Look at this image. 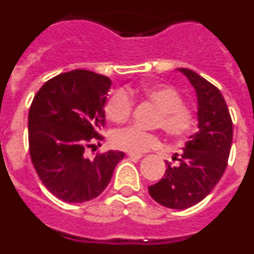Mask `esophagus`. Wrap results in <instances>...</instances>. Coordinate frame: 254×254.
I'll use <instances>...</instances> for the list:
<instances>
[{
    "label": "esophagus",
    "instance_id": "1",
    "mask_svg": "<svg viewBox=\"0 0 254 254\" xmlns=\"http://www.w3.org/2000/svg\"><path fill=\"white\" fill-rule=\"evenodd\" d=\"M128 158L132 160H138L142 158V154H137V152H128Z\"/></svg>",
    "mask_w": 254,
    "mask_h": 254
}]
</instances>
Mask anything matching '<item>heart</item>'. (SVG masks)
Here are the masks:
<instances>
[{"label":"heart","mask_w":254,"mask_h":254,"mask_svg":"<svg viewBox=\"0 0 254 254\" xmlns=\"http://www.w3.org/2000/svg\"><path fill=\"white\" fill-rule=\"evenodd\" d=\"M128 93L132 96H141L158 108L160 112L155 126L160 127L169 137L183 140L193 128V113L183 105V99L178 91L168 85L158 84L146 85L140 90L128 89V93L117 90L104 107L105 116L111 122L120 125L129 120L133 111V102ZM111 141L116 149L128 152H145L160 145L159 136L136 127H127L113 132Z\"/></svg>","instance_id":"obj_1"}]
</instances>
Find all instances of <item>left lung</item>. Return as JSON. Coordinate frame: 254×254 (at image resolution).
Segmentation results:
<instances>
[{"instance_id":"obj_1","label":"left lung","mask_w":254,"mask_h":254,"mask_svg":"<svg viewBox=\"0 0 254 254\" xmlns=\"http://www.w3.org/2000/svg\"><path fill=\"white\" fill-rule=\"evenodd\" d=\"M178 69L196 90L198 131L186 142L179 165L167 161L164 178L150 186L149 193L165 207L185 210L202 201L223 177L232 147L233 122L216 86L192 69Z\"/></svg>"}]
</instances>
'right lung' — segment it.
<instances>
[{"label": "right lung", "instance_id": "1", "mask_svg": "<svg viewBox=\"0 0 254 254\" xmlns=\"http://www.w3.org/2000/svg\"><path fill=\"white\" fill-rule=\"evenodd\" d=\"M111 85L107 76L73 69L48 80L30 105L31 161L47 190L64 202L81 203L99 196L125 158V152L117 150L94 159L84 155L103 140V108Z\"/></svg>", "mask_w": 254, "mask_h": 254}]
</instances>
